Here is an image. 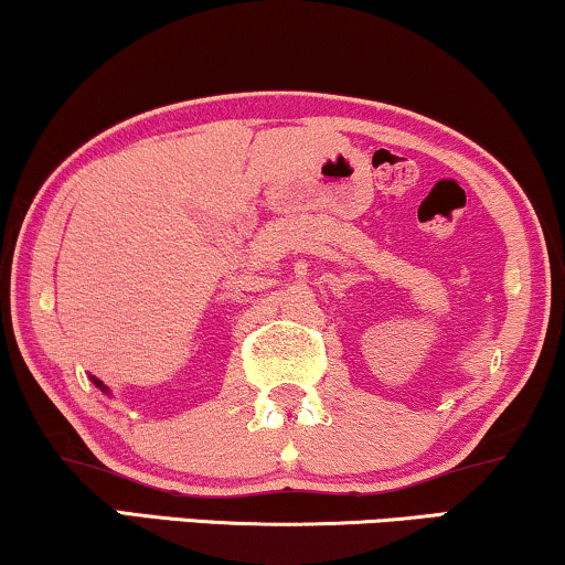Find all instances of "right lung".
I'll list each match as a JSON object with an SVG mask.
<instances>
[{"instance_id": "add662e5", "label": "right lung", "mask_w": 565, "mask_h": 565, "mask_svg": "<svg viewBox=\"0 0 565 565\" xmlns=\"http://www.w3.org/2000/svg\"><path fill=\"white\" fill-rule=\"evenodd\" d=\"M90 381H93V384H95V386H98V390H100V392H104V394H111V390H108V386H106V384H104V381H100V379H95V376H90Z\"/></svg>"}]
</instances>
